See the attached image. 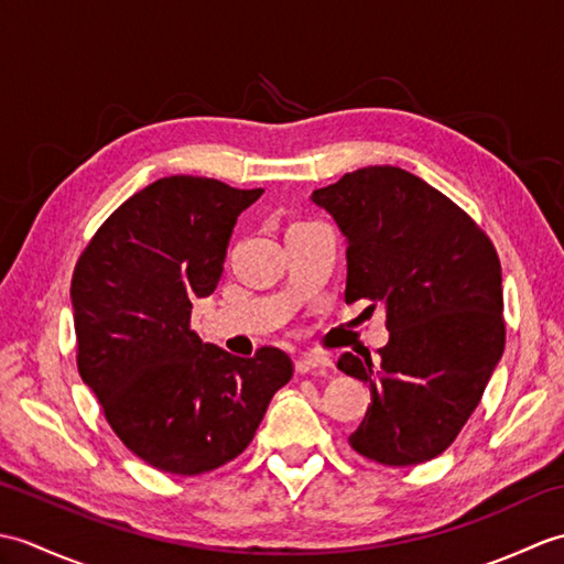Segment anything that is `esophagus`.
I'll return each instance as SVG.
<instances>
[{
  "instance_id": "34e87169",
  "label": "esophagus",
  "mask_w": 564,
  "mask_h": 564,
  "mask_svg": "<svg viewBox=\"0 0 564 564\" xmlns=\"http://www.w3.org/2000/svg\"><path fill=\"white\" fill-rule=\"evenodd\" d=\"M332 368V358L322 354H303L295 358V373H310V370H325Z\"/></svg>"
}]
</instances>
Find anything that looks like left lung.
I'll return each instance as SVG.
<instances>
[{"label": "left lung", "instance_id": "left-lung-1", "mask_svg": "<svg viewBox=\"0 0 564 564\" xmlns=\"http://www.w3.org/2000/svg\"><path fill=\"white\" fill-rule=\"evenodd\" d=\"M310 198L346 239V303H386L378 364L354 354L337 364L370 388L351 448L398 467L436 458L505 354L497 251L470 215L400 166H364Z\"/></svg>", "mask_w": 564, "mask_h": 564}]
</instances>
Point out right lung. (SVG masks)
Returning a JSON list of instances; mask_svg holds the SVG:
<instances>
[{
  "label": "right lung",
  "instance_id": "1",
  "mask_svg": "<svg viewBox=\"0 0 564 564\" xmlns=\"http://www.w3.org/2000/svg\"><path fill=\"white\" fill-rule=\"evenodd\" d=\"M263 188L164 176L106 220L72 275L77 366L116 436L148 465L200 475L242 453L291 358H239L203 344L191 307L223 275L239 213Z\"/></svg>",
  "mask_w": 564,
  "mask_h": 564
}]
</instances>
